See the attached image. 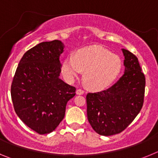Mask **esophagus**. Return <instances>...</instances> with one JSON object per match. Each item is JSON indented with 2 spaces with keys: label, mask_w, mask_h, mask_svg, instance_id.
I'll list each match as a JSON object with an SVG mask.
<instances>
[{
  "label": "esophagus",
  "mask_w": 158,
  "mask_h": 158,
  "mask_svg": "<svg viewBox=\"0 0 158 158\" xmlns=\"http://www.w3.org/2000/svg\"><path fill=\"white\" fill-rule=\"evenodd\" d=\"M84 93H85V92H84L82 89H77V91H76L77 95H82L84 94Z\"/></svg>",
  "instance_id": "1"
}]
</instances>
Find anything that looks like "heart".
Masks as SVG:
<instances>
[{"mask_svg": "<svg viewBox=\"0 0 158 158\" xmlns=\"http://www.w3.org/2000/svg\"><path fill=\"white\" fill-rule=\"evenodd\" d=\"M123 68L121 58L100 46L84 47L76 55H68L62 65L65 80L74 81L84 73L89 88L99 91L110 87L120 76Z\"/></svg>", "mask_w": 158, "mask_h": 158, "instance_id": "obj_1", "label": "heart"}]
</instances>
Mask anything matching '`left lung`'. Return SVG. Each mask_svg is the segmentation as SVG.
<instances>
[{
	"instance_id": "obj_1",
	"label": "left lung",
	"mask_w": 158,
	"mask_h": 158,
	"mask_svg": "<svg viewBox=\"0 0 158 158\" xmlns=\"http://www.w3.org/2000/svg\"><path fill=\"white\" fill-rule=\"evenodd\" d=\"M122 51L123 75L109 89L86 96L89 123L96 133L104 136L126 129L143 105L146 79L139 60L126 49Z\"/></svg>"
}]
</instances>
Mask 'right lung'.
Returning a JSON list of instances; mask_svg holds the SVG:
<instances>
[{
    "label": "right lung",
    "mask_w": 158,
    "mask_h": 158,
    "mask_svg": "<svg viewBox=\"0 0 158 158\" xmlns=\"http://www.w3.org/2000/svg\"><path fill=\"white\" fill-rule=\"evenodd\" d=\"M64 47L59 40L32 47L19 61L12 81L11 96L16 115L40 135L56 129L65 116L67 102L76 94V89L59 77Z\"/></svg>",
    "instance_id": "obj_1"
}]
</instances>
